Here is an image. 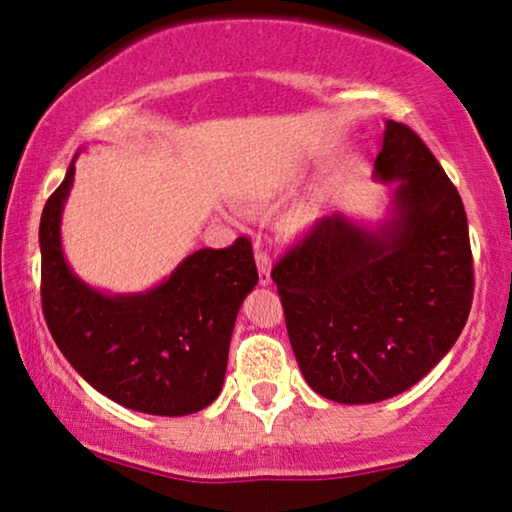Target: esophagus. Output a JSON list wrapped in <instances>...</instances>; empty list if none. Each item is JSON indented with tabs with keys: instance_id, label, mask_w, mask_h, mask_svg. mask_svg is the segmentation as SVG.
<instances>
[{
	"instance_id": "obj_1",
	"label": "esophagus",
	"mask_w": 512,
	"mask_h": 512,
	"mask_svg": "<svg viewBox=\"0 0 512 512\" xmlns=\"http://www.w3.org/2000/svg\"><path fill=\"white\" fill-rule=\"evenodd\" d=\"M255 260H257V272H260V286H269L272 284V260H269L260 248L255 250Z\"/></svg>"
}]
</instances>
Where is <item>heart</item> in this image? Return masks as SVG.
<instances>
[{"label":"heart","mask_w":512,"mask_h":512,"mask_svg":"<svg viewBox=\"0 0 512 512\" xmlns=\"http://www.w3.org/2000/svg\"><path fill=\"white\" fill-rule=\"evenodd\" d=\"M286 185H279L276 187V190H272L269 192V197H274V195H279L281 190H284ZM317 223V209H315V204H303V207H298L296 211H293V214L289 216V231L291 233H305V231H310V228H313Z\"/></svg>","instance_id":"1"}]
</instances>
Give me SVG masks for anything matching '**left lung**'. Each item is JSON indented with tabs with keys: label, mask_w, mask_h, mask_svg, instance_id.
I'll return each mask as SVG.
<instances>
[{
	"label": "left lung",
	"mask_w": 512,
	"mask_h": 512,
	"mask_svg": "<svg viewBox=\"0 0 512 512\" xmlns=\"http://www.w3.org/2000/svg\"><path fill=\"white\" fill-rule=\"evenodd\" d=\"M373 178L392 185L378 221L337 211L272 272L305 383L339 404L419 383L472 308L464 204L419 134L387 120Z\"/></svg>",
	"instance_id": "obj_1"
}]
</instances>
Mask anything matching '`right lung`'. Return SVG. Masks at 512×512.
Masks as SVG:
<instances>
[{
	"label": "right lung",
	"instance_id": "add662e5",
	"mask_svg": "<svg viewBox=\"0 0 512 512\" xmlns=\"http://www.w3.org/2000/svg\"><path fill=\"white\" fill-rule=\"evenodd\" d=\"M76 156L40 216L43 313L52 339L93 390L122 407L195 414L219 397L238 310L257 284L250 240L190 252L146 291L96 289L62 248Z\"/></svg>",
	"mask_w": 512,
	"mask_h": 512
}]
</instances>
